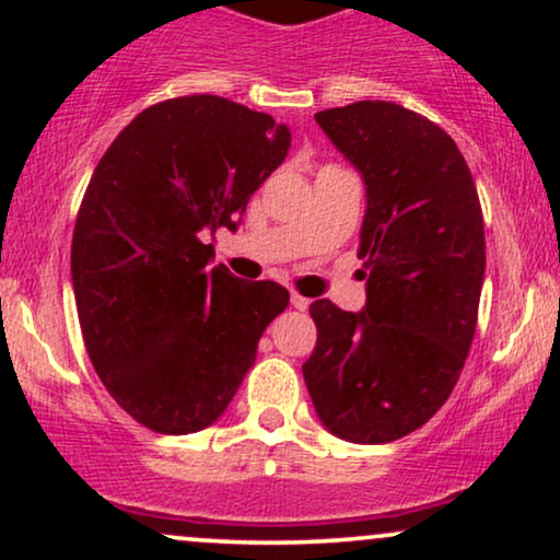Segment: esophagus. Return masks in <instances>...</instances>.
Here are the masks:
<instances>
[{"mask_svg": "<svg viewBox=\"0 0 560 560\" xmlns=\"http://www.w3.org/2000/svg\"><path fill=\"white\" fill-rule=\"evenodd\" d=\"M289 300H292V307H298V311H307V305H311V300L302 298L300 292H292V294H289Z\"/></svg>", "mask_w": 560, "mask_h": 560, "instance_id": "1", "label": "esophagus"}]
</instances>
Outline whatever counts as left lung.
<instances>
[{
  "instance_id": "8db88e82",
  "label": "left lung",
  "mask_w": 560,
  "mask_h": 560,
  "mask_svg": "<svg viewBox=\"0 0 560 560\" xmlns=\"http://www.w3.org/2000/svg\"><path fill=\"white\" fill-rule=\"evenodd\" d=\"M361 171L365 307L316 300L302 363L318 419L347 442L382 445L423 427L464 371L485 281V218L458 144L423 115L363 100L316 113Z\"/></svg>"
}]
</instances>
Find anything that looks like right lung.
Returning a JSON list of instances; mask_svg holds the SVG:
<instances>
[{"mask_svg":"<svg viewBox=\"0 0 560 560\" xmlns=\"http://www.w3.org/2000/svg\"><path fill=\"white\" fill-rule=\"evenodd\" d=\"M287 150L271 115L191 94L141 110L96 163L70 247L75 307L89 361L141 427H210L287 311L284 287L210 266L205 244L236 229Z\"/></svg>","mask_w":560,"mask_h":560,"instance_id":"right-lung-1","label":"right lung"}]
</instances>
